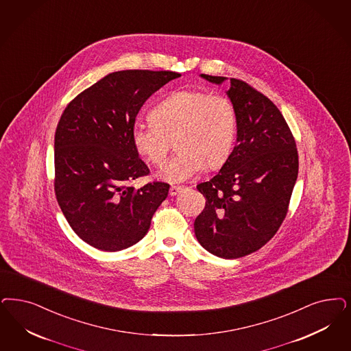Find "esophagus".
Listing matches in <instances>:
<instances>
[{
  "label": "esophagus",
  "mask_w": 351,
  "mask_h": 351,
  "mask_svg": "<svg viewBox=\"0 0 351 351\" xmlns=\"http://www.w3.org/2000/svg\"><path fill=\"white\" fill-rule=\"evenodd\" d=\"M182 186H178V185H172L171 188H169V194L171 195H176V194L179 193V192H182Z\"/></svg>",
  "instance_id": "obj_1"
}]
</instances>
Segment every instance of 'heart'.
Segmentation results:
<instances>
[{
  "mask_svg": "<svg viewBox=\"0 0 351 351\" xmlns=\"http://www.w3.org/2000/svg\"><path fill=\"white\" fill-rule=\"evenodd\" d=\"M236 132L237 112L228 97L202 89H180L158 102L150 111V121L134 123L131 137L136 152L154 166L163 165L175 141L179 152L159 178L182 182L205 167L223 166Z\"/></svg>",
  "mask_w": 351,
  "mask_h": 351,
  "instance_id": "heart-1",
  "label": "heart"
}]
</instances>
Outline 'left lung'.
Returning a JSON list of instances; mask_svg holds the SVG:
<instances>
[{"mask_svg":"<svg viewBox=\"0 0 351 351\" xmlns=\"http://www.w3.org/2000/svg\"><path fill=\"white\" fill-rule=\"evenodd\" d=\"M201 76L215 84L226 80ZM227 95L237 112V144L219 173L197 185L206 205L194 233L211 254L236 259L259 250L282 224L298 176V152L268 97L239 79H230Z\"/></svg>","mask_w":351,"mask_h":351,"instance_id":"8db88e82","label":"left lung"}]
</instances>
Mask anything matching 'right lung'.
<instances>
[{"mask_svg": "<svg viewBox=\"0 0 351 351\" xmlns=\"http://www.w3.org/2000/svg\"><path fill=\"white\" fill-rule=\"evenodd\" d=\"M182 76L173 71L109 73L73 98L54 136V192L73 232L90 246L119 252L140 241L169 194L167 182H131L150 171L132 144L146 99Z\"/></svg>", "mask_w": 351, "mask_h": 351, "instance_id": "right-lung-1", "label": "right lung"}]
</instances>
